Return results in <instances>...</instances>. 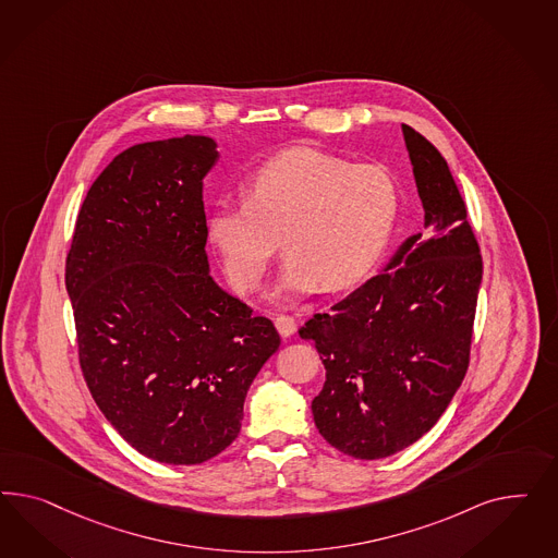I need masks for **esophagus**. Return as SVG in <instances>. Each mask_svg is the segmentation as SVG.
Listing matches in <instances>:
<instances>
[{"label":"esophagus","mask_w":558,"mask_h":558,"mask_svg":"<svg viewBox=\"0 0 558 558\" xmlns=\"http://www.w3.org/2000/svg\"><path fill=\"white\" fill-rule=\"evenodd\" d=\"M274 325H276L278 333H280L282 338H290V336L296 331V323H294L292 317H288V315H278V317L274 319Z\"/></svg>","instance_id":"obj_1"}]
</instances>
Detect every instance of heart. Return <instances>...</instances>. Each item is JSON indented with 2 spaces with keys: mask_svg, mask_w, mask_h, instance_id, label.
<instances>
[{
  "mask_svg": "<svg viewBox=\"0 0 558 558\" xmlns=\"http://www.w3.org/2000/svg\"><path fill=\"white\" fill-rule=\"evenodd\" d=\"M397 215L399 187L387 169L294 147L255 169L247 203L213 208L208 241L241 292L262 284L282 241L274 294L292 299L362 282L385 254Z\"/></svg>",
  "mask_w": 558,
  "mask_h": 558,
  "instance_id": "heart-1",
  "label": "heart"
}]
</instances>
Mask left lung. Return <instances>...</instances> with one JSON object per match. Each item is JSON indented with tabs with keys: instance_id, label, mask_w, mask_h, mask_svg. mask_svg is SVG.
Returning <instances> with one entry per match:
<instances>
[{
	"instance_id": "left-lung-1",
	"label": "left lung",
	"mask_w": 558,
	"mask_h": 558,
	"mask_svg": "<svg viewBox=\"0 0 558 558\" xmlns=\"http://www.w3.org/2000/svg\"><path fill=\"white\" fill-rule=\"evenodd\" d=\"M425 210L380 274L299 329L313 339L325 385L313 399L323 438L376 460L429 432L469 368L483 259L466 204L438 149L403 124Z\"/></svg>"
}]
</instances>
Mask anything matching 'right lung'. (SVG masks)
<instances>
[{
    "mask_svg": "<svg viewBox=\"0 0 558 558\" xmlns=\"http://www.w3.org/2000/svg\"><path fill=\"white\" fill-rule=\"evenodd\" d=\"M217 141L184 135L117 155L85 196L65 266L80 364L136 452L201 464L239 436L245 395L278 348L213 280L203 180Z\"/></svg>",
    "mask_w": 558,
    "mask_h": 558,
    "instance_id": "add662e5",
    "label": "right lung"
}]
</instances>
